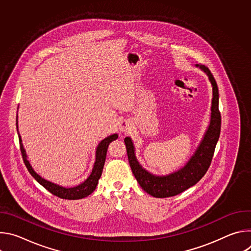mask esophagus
<instances>
[{
	"instance_id": "esophagus-1",
	"label": "esophagus",
	"mask_w": 251,
	"mask_h": 251,
	"mask_svg": "<svg viewBox=\"0 0 251 251\" xmlns=\"http://www.w3.org/2000/svg\"><path fill=\"white\" fill-rule=\"evenodd\" d=\"M119 129L123 133H128L132 129V123L129 120H123L119 125Z\"/></svg>"
}]
</instances>
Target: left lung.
<instances>
[{"label": "left lung", "instance_id": "left-lung-1", "mask_svg": "<svg viewBox=\"0 0 251 251\" xmlns=\"http://www.w3.org/2000/svg\"><path fill=\"white\" fill-rule=\"evenodd\" d=\"M196 66L206 75L212 87L210 120L197 150L187 164L169 175H154L138 162L132 139L130 137L124 139L129 164L137 182L143 190L155 198L174 197L195 186L206 173L220 138L222 118L219 110L220 96L216 79L206 66L201 64H196Z\"/></svg>", "mask_w": 251, "mask_h": 251}]
</instances>
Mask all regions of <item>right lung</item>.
<instances>
[{
	"label": "right lung",
	"mask_w": 251,
	"mask_h": 251,
	"mask_svg": "<svg viewBox=\"0 0 251 251\" xmlns=\"http://www.w3.org/2000/svg\"><path fill=\"white\" fill-rule=\"evenodd\" d=\"M17 130H18V135H19V140H20V147H21L23 160H24L25 165L26 169L28 170L29 174L35 178V180H37L38 183H40L50 193H51L52 195H54L60 199H65V200H80V199H83V198L89 196L90 194H92L95 191L99 178L102 175V171H103V167H104V163H105V159H106V154H107V149H108V146L110 143L118 138V134L115 133V134H112L108 137H106L105 139H103L96 148L95 162H94V165H93V168H92V171H91V174L89 175V176L83 183H81L75 187L65 188V187L56 185L52 182L46 180V178L42 177L37 172L32 169L30 163L27 160L24 145L22 143V138L19 133L18 116H17Z\"/></svg>",
	"instance_id": "obj_1"
}]
</instances>
